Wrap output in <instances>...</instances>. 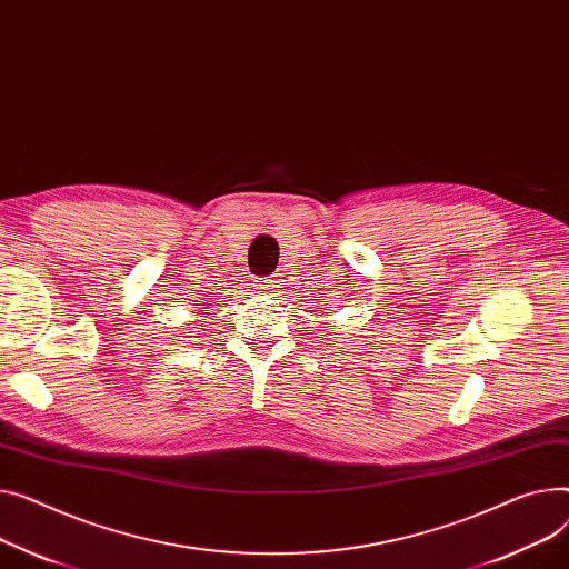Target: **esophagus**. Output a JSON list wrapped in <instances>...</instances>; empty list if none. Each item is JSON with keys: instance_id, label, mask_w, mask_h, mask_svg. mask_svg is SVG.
I'll return each mask as SVG.
<instances>
[{"instance_id": "1", "label": "esophagus", "mask_w": 569, "mask_h": 569, "mask_svg": "<svg viewBox=\"0 0 569 569\" xmlns=\"http://www.w3.org/2000/svg\"><path fill=\"white\" fill-rule=\"evenodd\" d=\"M279 281H274V279H262V281H258L256 286H258V292L260 295H272L279 286H277Z\"/></svg>"}]
</instances>
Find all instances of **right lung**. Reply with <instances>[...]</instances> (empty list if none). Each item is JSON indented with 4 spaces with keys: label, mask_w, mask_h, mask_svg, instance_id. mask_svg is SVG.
<instances>
[{
    "label": "right lung",
    "mask_w": 569,
    "mask_h": 569,
    "mask_svg": "<svg viewBox=\"0 0 569 569\" xmlns=\"http://www.w3.org/2000/svg\"><path fill=\"white\" fill-rule=\"evenodd\" d=\"M210 297H212V295H208V299H210ZM208 299H206V301H203V307H208Z\"/></svg>",
    "instance_id": "add662e5"
}]
</instances>
